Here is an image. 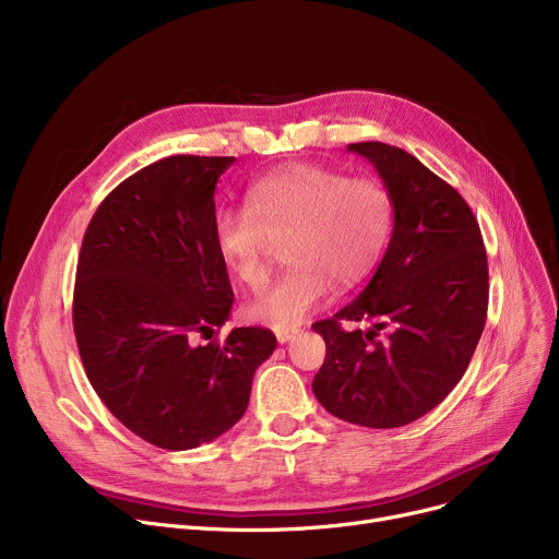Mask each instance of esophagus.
<instances>
[{
	"instance_id": "1",
	"label": "esophagus",
	"mask_w": 559,
	"mask_h": 559,
	"mask_svg": "<svg viewBox=\"0 0 559 559\" xmlns=\"http://www.w3.org/2000/svg\"><path fill=\"white\" fill-rule=\"evenodd\" d=\"M299 331H301L299 326H289V329H276L274 333H276V340H278L281 344H285V342H289L292 337H295Z\"/></svg>"
}]
</instances>
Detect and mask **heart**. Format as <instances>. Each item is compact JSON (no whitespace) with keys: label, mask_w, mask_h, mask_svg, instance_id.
I'll list each match as a JSON object with an SVG mask.
<instances>
[{"label":"heart","mask_w":559,"mask_h":559,"mask_svg":"<svg viewBox=\"0 0 559 559\" xmlns=\"http://www.w3.org/2000/svg\"><path fill=\"white\" fill-rule=\"evenodd\" d=\"M394 228V199L373 176H348L314 163H292L255 181L242 215L217 222V247L247 289L270 285V245L285 247L292 270L247 308L249 319L289 329L324 306L333 285L362 283L383 258Z\"/></svg>","instance_id":"1"}]
</instances>
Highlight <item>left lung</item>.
<instances>
[{
  "label": "left lung",
  "mask_w": 559,
  "mask_h": 559,
  "mask_svg": "<svg viewBox=\"0 0 559 559\" xmlns=\"http://www.w3.org/2000/svg\"><path fill=\"white\" fill-rule=\"evenodd\" d=\"M390 188L394 228L360 297L314 321L326 358L312 392L337 419L413 424L460 383L485 329L489 272L480 226L455 188L383 142H356ZM367 320L370 329L344 330Z\"/></svg>",
  "instance_id": "8db88e82"
}]
</instances>
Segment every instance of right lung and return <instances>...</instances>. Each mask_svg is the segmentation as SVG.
I'll return each mask as SVG.
<instances>
[{"label": "right lung", "mask_w": 559, "mask_h": 559, "mask_svg": "<svg viewBox=\"0 0 559 559\" xmlns=\"http://www.w3.org/2000/svg\"><path fill=\"white\" fill-rule=\"evenodd\" d=\"M233 160L181 154L142 167L99 203L79 253L72 324L85 376L112 417L165 451L238 424L276 348L260 326L213 337L233 308L215 217Z\"/></svg>", "instance_id": "obj_1"}]
</instances>
